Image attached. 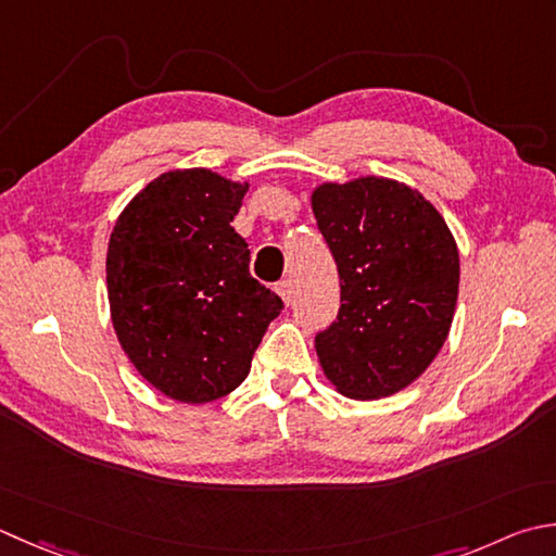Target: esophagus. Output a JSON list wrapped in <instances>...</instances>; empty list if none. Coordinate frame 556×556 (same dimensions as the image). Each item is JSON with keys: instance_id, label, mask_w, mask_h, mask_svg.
Returning <instances> with one entry per match:
<instances>
[{"instance_id": "34e87169", "label": "esophagus", "mask_w": 556, "mask_h": 556, "mask_svg": "<svg viewBox=\"0 0 556 556\" xmlns=\"http://www.w3.org/2000/svg\"><path fill=\"white\" fill-rule=\"evenodd\" d=\"M277 293L281 296V301H285L287 306H289L291 299H293V285H291V281H289V279L279 281V285H277Z\"/></svg>"}]
</instances>
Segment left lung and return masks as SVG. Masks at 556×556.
Segmentation results:
<instances>
[{
    "label": "left lung",
    "instance_id": "obj_1",
    "mask_svg": "<svg viewBox=\"0 0 556 556\" xmlns=\"http://www.w3.org/2000/svg\"><path fill=\"white\" fill-rule=\"evenodd\" d=\"M311 206L342 285L340 315L315 337L323 374L344 397L395 395L451 332L460 285L451 228L419 190L393 178L320 182Z\"/></svg>",
    "mask_w": 556,
    "mask_h": 556
}]
</instances>
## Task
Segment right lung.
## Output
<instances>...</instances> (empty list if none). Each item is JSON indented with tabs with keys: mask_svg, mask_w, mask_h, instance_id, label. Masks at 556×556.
Listing matches in <instances>:
<instances>
[{
	"mask_svg": "<svg viewBox=\"0 0 556 556\" xmlns=\"http://www.w3.org/2000/svg\"><path fill=\"white\" fill-rule=\"evenodd\" d=\"M248 182L176 168L119 212L105 255L111 320L139 376L170 400L202 405L243 383L285 303L250 277L231 226Z\"/></svg>",
	"mask_w": 556,
	"mask_h": 556,
	"instance_id": "add662e5",
	"label": "right lung"
}]
</instances>
